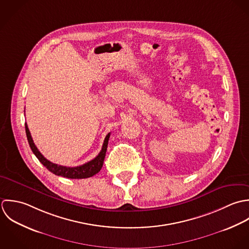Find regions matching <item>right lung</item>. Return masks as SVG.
I'll list each match as a JSON object with an SVG mask.
<instances>
[{
    "mask_svg": "<svg viewBox=\"0 0 249 249\" xmlns=\"http://www.w3.org/2000/svg\"><path fill=\"white\" fill-rule=\"evenodd\" d=\"M25 129H26V135H27V139H28L31 149L36 156V158L39 160V161L54 175L65 177V178H70V179H85V178H89V177L95 175L101 170V168L103 166L104 160H105L110 133H108L106 136L102 149L100 151L98 156H96L93 160L86 162L85 164L75 166V167H68V166H63V165H58L56 163H53L46 158H44V156L38 151L37 147L36 146L27 123H25Z\"/></svg>",
    "mask_w": 249,
    "mask_h": 249,
    "instance_id": "add662e5",
    "label": "right lung"
}]
</instances>
